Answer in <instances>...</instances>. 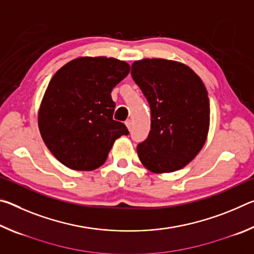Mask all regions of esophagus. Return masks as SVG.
<instances>
[{
    "label": "esophagus",
    "instance_id": "34e87169",
    "mask_svg": "<svg viewBox=\"0 0 254 254\" xmlns=\"http://www.w3.org/2000/svg\"><path fill=\"white\" fill-rule=\"evenodd\" d=\"M126 126L127 127L128 131H131V128H132V121H131V120H127V121H126Z\"/></svg>",
    "mask_w": 254,
    "mask_h": 254
}]
</instances>
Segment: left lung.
Instances as JSON below:
<instances>
[{"label": "left lung", "instance_id": "obj_1", "mask_svg": "<svg viewBox=\"0 0 254 254\" xmlns=\"http://www.w3.org/2000/svg\"><path fill=\"white\" fill-rule=\"evenodd\" d=\"M131 75L151 112L148 137L136 151L153 173L184 168L200 151L209 127V100L203 81L184 64L166 59L134 62Z\"/></svg>", "mask_w": 254, "mask_h": 254}]
</instances>
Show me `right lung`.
I'll use <instances>...</instances> for the list:
<instances>
[{
    "instance_id": "add662e5",
    "label": "right lung",
    "mask_w": 254,
    "mask_h": 254,
    "mask_svg": "<svg viewBox=\"0 0 254 254\" xmlns=\"http://www.w3.org/2000/svg\"><path fill=\"white\" fill-rule=\"evenodd\" d=\"M130 66L106 57L71 60L47 87L38 124L47 148L74 170H94L105 162L114 141L128 131L113 120L111 93Z\"/></svg>"
}]
</instances>
